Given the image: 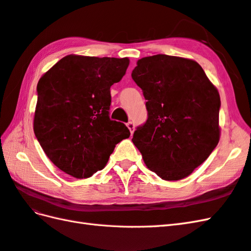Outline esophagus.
Instances as JSON below:
<instances>
[{
    "instance_id": "1",
    "label": "esophagus",
    "mask_w": 251,
    "mask_h": 251,
    "mask_svg": "<svg viewBox=\"0 0 251 251\" xmlns=\"http://www.w3.org/2000/svg\"><path fill=\"white\" fill-rule=\"evenodd\" d=\"M126 126H127V129L130 130L131 134H133V133H134V130H135V125H134V122L129 121V122H127V124H126Z\"/></svg>"
}]
</instances>
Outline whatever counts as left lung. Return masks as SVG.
Returning a JSON list of instances; mask_svg holds the SVG:
<instances>
[{
    "label": "left lung",
    "mask_w": 251,
    "mask_h": 251,
    "mask_svg": "<svg viewBox=\"0 0 251 251\" xmlns=\"http://www.w3.org/2000/svg\"><path fill=\"white\" fill-rule=\"evenodd\" d=\"M132 78L142 88L148 111L133 144L146 166L163 180L186 178L219 142L217 88L197 62L165 54L138 59Z\"/></svg>",
    "instance_id": "1"
}]
</instances>
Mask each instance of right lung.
Masks as SVG:
<instances>
[{
	"mask_svg": "<svg viewBox=\"0 0 251 251\" xmlns=\"http://www.w3.org/2000/svg\"><path fill=\"white\" fill-rule=\"evenodd\" d=\"M127 57L70 54L37 85L34 132L51 162L76 179L105 167L116 145L130 137L122 122L109 119L111 86L126 75Z\"/></svg>",
	"mask_w": 251,
	"mask_h": 251,
	"instance_id": "obj_1",
	"label": "right lung"
}]
</instances>
